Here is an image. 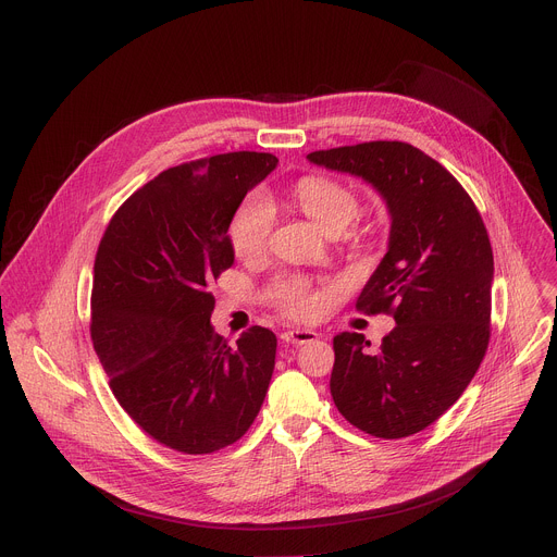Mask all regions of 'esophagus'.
Instances as JSON below:
<instances>
[{"mask_svg":"<svg viewBox=\"0 0 557 557\" xmlns=\"http://www.w3.org/2000/svg\"><path fill=\"white\" fill-rule=\"evenodd\" d=\"M317 332L314 330H286L282 334V341L284 343H290V345H306V343H312L317 341Z\"/></svg>","mask_w":557,"mask_h":557,"instance_id":"1","label":"esophagus"}]
</instances>
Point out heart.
Masks as SVG:
<instances>
[{
  "instance_id": "heart-1",
  "label": "heart",
  "mask_w": 557,
  "mask_h": 557,
  "mask_svg": "<svg viewBox=\"0 0 557 557\" xmlns=\"http://www.w3.org/2000/svg\"><path fill=\"white\" fill-rule=\"evenodd\" d=\"M295 206L325 234L338 236L358 216L360 203L345 183L327 176H304L293 185ZM273 208L262 193L247 195L232 214L230 243L238 258L249 260L267 249L273 232ZM271 301L288 317H310L319 299L301 280H284L271 288Z\"/></svg>"
}]
</instances>
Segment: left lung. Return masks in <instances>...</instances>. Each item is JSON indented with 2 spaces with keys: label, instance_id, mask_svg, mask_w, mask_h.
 Returning a JSON list of instances; mask_svg holds the SVG:
<instances>
[{
  "label": "left lung",
  "instance_id": "left-lung-1",
  "mask_svg": "<svg viewBox=\"0 0 557 557\" xmlns=\"http://www.w3.org/2000/svg\"><path fill=\"white\" fill-rule=\"evenodd\" d=\"M308 159L362 176L387 201L389 251L356 310L392 314L379 351L358 332L334 336L330 394L356 429L400 440L440 420L466 392L490 343L494 256L461 183L407 141L314 150Z\"/></svg>",
  "mask_w": 557,
  "mask_h": 557
}]
</instances>
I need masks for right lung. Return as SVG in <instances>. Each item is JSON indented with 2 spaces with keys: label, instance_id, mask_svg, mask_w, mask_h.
<instances>
[{
  "label": "right lung",
  "instance_id": "add662e5",
  "mask_svg": "<svg viewBox=\"0 0 557 557\" xmlns=\"http://www.w3.org/2000/svg\"><path fill=\"white\" fill-rule=\"evenodd\" d=\"M271 152H225L163 170L135 190L98 245L91 341L109 387L154 442L210 455L253 424L277 338L251 325L232 347L214 332L212 282L234 264L230 221L273 168Z\"/></svg>",
  "mask_w": 557,
  "mask_h": 557
}]
</instances>
